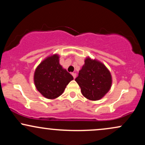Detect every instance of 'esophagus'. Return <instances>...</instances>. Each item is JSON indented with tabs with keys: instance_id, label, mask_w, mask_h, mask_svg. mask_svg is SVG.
Segmentation results:
<instances>
[{
	"instance_id": "obj_1",
	"label": "esophagus",
	"mask_w": 145,
	"mask_h": 145,
	"mask_svg": "<svg viewBox=\"0 0 145 145\" xmlns=\"http://www.w3.org/2000/svg\"><path fill=\"white\" fill-rule=\"evenodd\" d=\"M71 75H72V76H73V77H74V79L76 78V73H72V74H71Z\"/></svg>"
}]
</instances>
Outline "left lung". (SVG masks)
Here are the masks:
<instances>
[{"label":"left lung","instance_id":"1","mask_svg":"<svg viewBox=\"0 0 145 145\" xmlns=\"http://www.w3.org/2000/svg\"><path fill=\"white\" fill-rule=\"evenodd\" d=\"M75 80L81 89L82 94L90 100H99L110 89L112 78L104 65L89 58L79 71Z\"/></svg>","mask_w":145,"mask_h":145}]
</instances>
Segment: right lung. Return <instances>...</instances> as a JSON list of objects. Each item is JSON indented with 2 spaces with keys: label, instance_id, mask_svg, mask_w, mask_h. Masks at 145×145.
<instances>
[{
  "label": "right lung",
  "instance_id": "right-lung-1",
  "mask_svg": "<svg viewBox=\"0 0 145 145\" xmlns=\"http://www.w3.org/2000/svg\"><path fill=\"white\" fill-rule=\"evenodd\" d=\"M73 79V76L59 64V56L56 54L41 63L34 75L37 89L48 99H54L61 95Z\"/></svg>",
  "mask_w": 145,
  "mask_h": 145
}]
</instances>
